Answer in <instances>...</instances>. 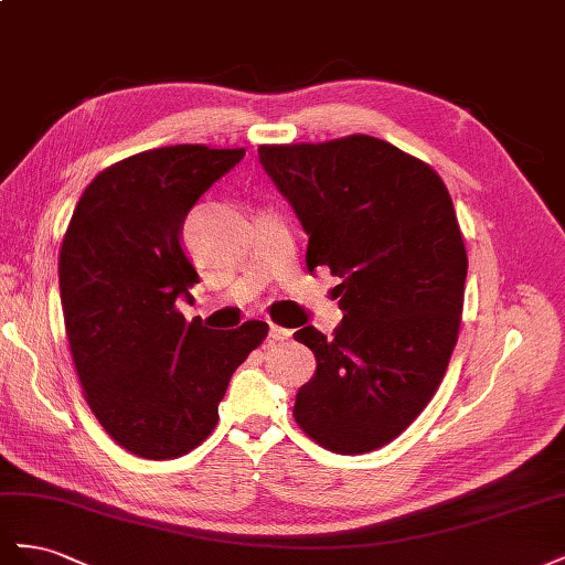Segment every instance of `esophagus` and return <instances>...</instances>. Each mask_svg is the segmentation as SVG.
<instances>
[{"label":"esophagus","mask_w":565,"mask_h":565,"mask_svg":"<svg viewBox=\"0 0 565 565\" xmlns=\"http://www.w3.org/2000/svg\"><path fill=\"white\" fill-rule=\"evenodd\" d=\"M288 335H291V331H288V329H281L277 324H269V341H286Z\"/></svg>","instance_id":"esophagus-1"}]
</instances>
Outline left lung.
<instances>
[{
  "label": "left lung",
  "mask_w": 565,
  "mask_h": 565,
  "mask_svg": "<svg viewBox=\"0 0 565 565\" xmlns=\"http://www.w3.org/2000/svg\"><path fill=\"white\" fill-rule=\"evenodd\" d=\"M257 156L310 236L308 269L341 279L333 335H294L317 358L294 416L331 452H372L422 414L457 345L469 257L452 199L424 160L369 135Z\"/></svg>",
  "instance_id": "left-lung-1"
}]
</instances>
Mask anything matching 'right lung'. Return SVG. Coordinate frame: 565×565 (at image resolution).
Segmentation results:
<instances>
[{
	"label": "right lung",
	"mask_w": 565,
	"mask_h": 565,
	"mask_svg": "<svg viewBox=\"0 0 565 565\" xmlns=\"http://www.w3.org/2000/svg\"><path fill=\"white\" fill-rule=\"evenodd\" d=\"M244 149L177 143L120 160L79 196L58 255L63 321L94 416L127 452L174 459L217 424L265 321L213 331L177 298L199 284L182 246L189 211Z\"/></svg>",
	"instance_id": "right-lung-1"
}]
</instances>
